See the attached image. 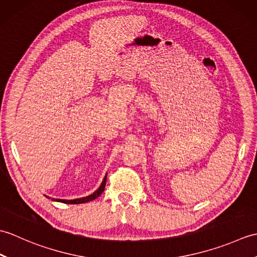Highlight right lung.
Masks as SVG:
<instances>
[{
    "label": "right lung",
    "instance_id": "add662e5",
    "mask_svg": "<svg viewBox=\"0 0 257 257\" xmlns=\"http://www.w3.org/2000/svg\"><path fill=\"white\" fill-rule=\"evenodd\" d=\"M106 181H107V174L105 176V178H103L102 182L100 184V187L98 188V190H96L94 193L88 195V196H85V198H80V199H75V200H61V199H52L53 201H57V202H62V203H68V204H79V203H86V202H89V201H92L95 200L96 198H98L102 192L103 190H105V187H106Z\"/></svg>",
    "mask_w": 257,
    "mask_h": 257
}]
</instances>
